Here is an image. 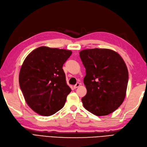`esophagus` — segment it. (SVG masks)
Instances as JSON below:
<instances>
[{
    "label": "esophagus",
    "mask_w": 147,
    "mask_h": 147,
    "mask_svg": "<svg viewBox=\"0 0 147 147\" xmlns=\"http://www.w3.org/2000/svg\"><path fill=\"white\" fill-rule=\"evenodd\" d=\"M80 86V84L79 83V82H77V83L73 86V88H74V89H76V88H78Z\"/></svg>",
    "instance_id": "1"
}]
</instances>
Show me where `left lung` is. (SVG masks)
<instances>
[{
  "label": "left lung",
  "mask_w": 147,
  "mask_h": 147,
  "mask_svg": "<svg viewBox=\"0 0 147 147\" xmlns=\"http://www.w3.org/2000/svg\"><path fill=\"white\" fill-rule=\"evenodd\" d=\"M86 68L84 107L97 116L111 114L123 102L129 72L123 59L109 49H86L80 52Z\"/></svg>",
  "instance_id": "8db88e82"
}]
</instances>
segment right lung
Segmentation results:
<instances>
[{"instance_id":"add662e5","label":"right lung","mask_w":147,"mask_h":147,"mask_svg":"<svg viewBox=\"0 0 147 147\" xmlns=\"http://www.w3.org/2000/svg\"><path fill=\"white\" fill-rule=\"evenodd\" d=\"M71 54L70 50L41 47L25 59L20 87L28 106L37 114L50 116L63 107L71 89L62 67Z\"/></svg>"}]
</instances>
